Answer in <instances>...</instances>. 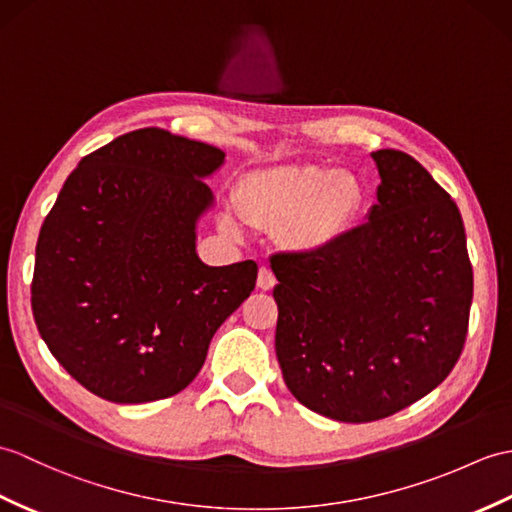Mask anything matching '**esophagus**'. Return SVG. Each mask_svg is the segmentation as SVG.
Returning a JSON list of instances; mask_svg holds the SVG:
<instances>
[{
    "instance_id": "esophagus-1",
    "label": "esophagus",
    "mask_w": 512,
    "mask_h": 512,
    "mask_svg": "<svg viewBox=\"0 0 512 512\" xmlns=\"http://www.w3.org/2000/svg\"><path fill=\"white\" fill-rule=\"evenodd\" d=\"M275 275H272V270L268 266H261L259 268V275H257V288L259 290H272L275 288Z\"/></svg>"
}]
</instances>
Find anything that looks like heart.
<instances>
[{
	"mask_svg": "<svg viewBox=\"0 0 512 512\" xmlns=\"http://www.w3.org/2000/svg\"><path fill=\"white\" fill-rule=\"evenodd\" d=\"M237 213L255 227L288 224L299 251H320L349 229L362 207V189L349 176L320 168H285L248 178L235 196Z\"/></svg>",
	"mask_w": 512,
	"mask_h": 512,
	"instance_id": "1",
	"label": "heart"
}]
</instances>
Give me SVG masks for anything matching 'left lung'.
<instances>
[{"instance_id": "1", "label": "left lung", "mask_w": 512, "mask_h": 512, "mask_svg": "<svg viewBox=\"0 0 512 512\" xmlns=\"http://www.w3.org/2000/svg\"><path fill=\"white\" fill-rule=\"evenodd\" d=\"M371 157L382 183L366 222L320 251L270 259L283 382L342 423L386 419L441 384L473 299L456 202L410 154Z\"/></svg>"}]
</instances>
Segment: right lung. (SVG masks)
Wrapping results in <instances>:
<instances>
[{
    "label": "right lung",
    "instance_id": "obj_1",
    "mask_svg": "<svg viewBox=\"0 0 512 512\" xmlns=\"http://www.w3.org/2000/svg\"><path fill=\"white\" fill-rule=\"evenodd\" d=\"M224 152L139 128L87 154L39 233L32 314L78 384L113 403L172 397L194 382L218 327L257 281L253 259L207 266L196 227L202 178Z\"/></svg>",
    "mask_w": 512,
    "mask_h": 512
}]
</instances>
